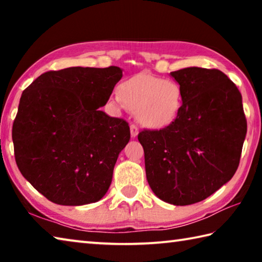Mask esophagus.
<instances>
[{
  "mask_svg": "<svg viewBox=\"0 0 262 262\" xmlns=\"http://www.w3.org/2000/svg\"><path fill=\"white\" fill-rule=\"evenodd\" d=\"M137 134H139V128H137V126H135V125H130V135H132V137L137 136Z\"/></svg>",
  "mask_w": 262,
  "mask_h": 262,
  "instance_id": "1",
  "label": "esophagus"
}]
</instances>
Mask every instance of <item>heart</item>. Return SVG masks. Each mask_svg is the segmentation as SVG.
Segmentation results:
<instances>
[{"label": "heart", "mask_w": 262, "mask_h": 262, "mask_svg": "<svg viewBox=\"0 0 262 262\" xmlns=\"http://www.w3.org/2000/svg\"><path fill=\"white\" fill-rule=\"evenodd\" d=\"M114 101L134 110L142 125L152 129L173 122L183 107V90L177 82L145 73L127 78L118 86Z\"/></svg>", "instance_id": "obj_1"}]
</instances>
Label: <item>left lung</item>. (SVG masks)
I'll use <instances>...</instances> for the list:
<instances>
[{"mask_svg": "<svg viewBox=\"0 0 262 262\" xmlns=\"http://www.w3.org/2000/svg\"><path fill=\"white\" fill-rule=\"evenodd\" d=\"M183 90L176 120L159 130L144 129L145 174L152 192L174 206L210 196L232 178L241 161L247 123L242 95L219 69L172 72Z\"/></svg>", "mask_w": 262, "mask_h": 262, "instance_id": "left-lung-1", "label": "left lung"}]
</instances>
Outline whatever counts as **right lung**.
I'll return each instance as SVG.
<instances>
[{
	"label": "right lung",
	"instance_id": "right-lung-1",
	"mask_svg": "<svg viewBox=\"0 0 262 262\" xmlns=\"http://www.w3.org/2000/svg\"><path fill=\"white\" fill-rule=\"evenodd\" d=\"M121 77L114 66L70 67L43 73L21 94L12 126L16 163L50 201L88 205L108 190L130 130L98 108Z\"/></svg>",
	"mask_w": 262,
	"mask_h": 262
}]
</instances>
